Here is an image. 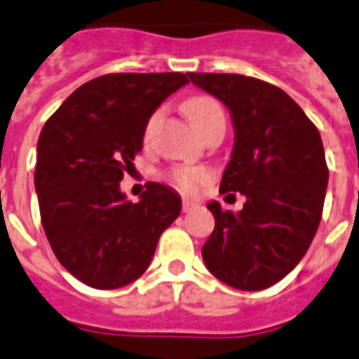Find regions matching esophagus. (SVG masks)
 <instances>
[{"instance_id": "34e87169", "label": "esophagus", "mask_w": 359, "mask_h": 359, "mask_svg": "<svg viewBox=\"0 0 359 359\" xmlns=\"http://www.w3.org/2000/svg\"><path fill=\"white\" fill-rule=\"evenodd\" d=\"M197 205L194 201H190V199H184V201H182V210H184V212H190L191 208H196Z\"/></svg>"}]
</instances>
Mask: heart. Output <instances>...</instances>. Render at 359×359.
<instances>
[{
	"label": "heart",
	"instance_id": "obj_1",
	"mask_svg": "<svg viewBox=\"0 0 359 359\" xmlns=\"http://www.w3.org/2000/svg\"><path fill=\"white\" fill-rule=\"evenodd\" d=\"M184 114L194 124V128H197L203 121H207L210 115L222 114L219 104L210 97H194L184 102ZM208 179V173L201 168H182L173 171L171 180L179 186L180 190L194 191L199 184H203Z\"/></svg>",
	"mask_w": 359,
	"mask_h": 359
}]
</instances>
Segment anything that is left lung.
<instances>
[{
	"label": "left lung",
	"instance_id": "8db88e82",
	"mask_svg": "<svg viewBox=\"0 0 359 359\" xmlns=\"http://www.w3.org/2000/svg\"><path fill=\"white\" fill-rule=\"evenodd\" d=\"M188 76L229 109L235 143L219 191L245 197L238 212L208 203L216 225L203 261L229 287L268 289L302 261L320 224L328 188L323 140L279 87L240 74Z\"/></svg>",
	"mask_w": 359,
	"mask_h": 359
}]
</instances>
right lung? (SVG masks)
Here are the masks:
<instances>
[{
	"mask_svg": "<svg viewBox=\"0 0 359 359\" xmlns=\"http://www.w3.org/2000/svg\"><path fill=\"white\" fill-rule=\"evenodd\" d=\"M188 83L180 72L106 74L87 81L46 121L35 190L57 261L93 289H119L145 272L158 238L179 218L173 188L149 182L140 201L121 191L158 106Z\"/></svg>",
	"mask_w": 359,
	"mask_h": 359,
	"instance_id": "add662e5",
	"label": "right lung"
}]
</instances>
